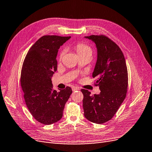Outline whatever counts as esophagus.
<instances>
[{
    "instance_id": "1",
    "label": "esophagus",
    "mask_w": 152,
    "mask_h": 152,
    "mask_svg": "<svg viewBox=\"0 0 152 152\" xmlns=\"http://www.w3.org/2000/svg\"><path fill=\"white\" fill-rule=\"evenodd\" d=\"M80 90V88L77 87V86H73V87H72V91H75L76 90Z\"/></svg>"
}]
</instances>
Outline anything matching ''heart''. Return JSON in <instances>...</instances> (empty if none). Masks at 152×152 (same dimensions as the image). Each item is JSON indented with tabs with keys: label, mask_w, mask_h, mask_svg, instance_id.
<instances>
[{
	"label": "heart",
	"mask_w": 152,
	"mask_h": 152,
	"mask_svg": "<svg viewBox=\"0 0 152 152\" xmlns=\"http://www.w3.org/2000/svg\"><path fill=\"white\" fill-rule=\"evenodd\" d=\"M74 48L78 56L85 55V54H90L92 55L93 50L88 45H86L82 42H78L74 46ZM65 54V49H62L59 52V58L62 59L64 55Z\"/></svg>",
	"instance_id": "1"
}]
</instances>
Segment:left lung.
Wrapping results in <instances>:
<instances>
[{
	"label": "left lung",
	"instance_id": "obj_1",
	"mask_svg": "<svg viewBox=\"0 0 152 152\" xmlns=\"http://www.w3.org/2000/svg\"><path fill=\"white\" fill-rule=\"evenodd\" d=\"M95 43L97 61L93 77L101 91L98 95L82 89L85 117L96 124H103L114 116L124 100L128 86L127 69L119 47L104 35L85 37Z\"/></svg>",
	"mask_w": 152,
	"mask_h": 152
}]
</instances>
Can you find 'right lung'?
Segmentation results:
<instances>
[{
  "mask_svg": "<svg viewBox=\"0 0 152 152\" xmlns=\"http://www.w3.org/2000/svg\"><path fill=\"white\" fill-rule=\"evenodd\" d=\"M70 38L43 36L29 49L23 64L20 82L25 103L33 118L43 124H52L62 118L72 93L69 86L57 92L51 81L57 70L58 50Z\"/></svg>",
  "mask_w": 152,
  "mask_h": 152,
  "instance_id": "right-lung-1",
  "label": "right lung"
}]
</instances>
